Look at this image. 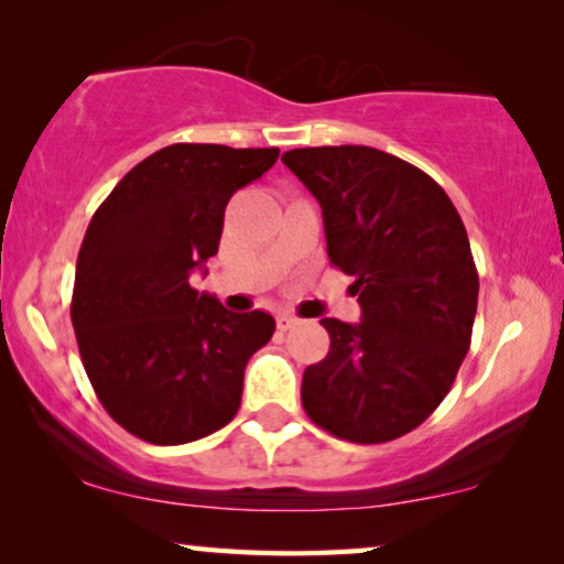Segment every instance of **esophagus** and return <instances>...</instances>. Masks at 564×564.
Listing matches in <instances>:
<instances>
[{"instance_id": "esophagus-1", "label": "esophagus", "mask_w": 564, "mask_h": 564, "mask_svg": "<svg viewBox=\"0 0 564 564\" xmlns=\"http://www.w3.org/2000/svg\"><path fill=\"white\" fill-rule=\"evenodd\" d=\"M297 318H295V315H290V313H280V315H276V328H280V330H290L292 326H297Z\"/></svg>"}]
</instances>
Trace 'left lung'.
<instances>
[{"instance_id":"8db88e82","label":"left lung","mask_w":564,"mask_h":564,"mask_svg":"<svg viewBox=\"0 0 564 564\" xmlns=\"http://www.w3.org/2000/svg\"><path fill=\"white\" fill-rule=\"evenodd\" d=\"M282 161L321 203L328 259L361 305L359 323L321 321L330 349L305 369L303 408L346 442H392L436 411L473 341L480 280L465 223L392 153L321 145Z\"/></svg>"}]
</instances>
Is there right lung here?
Masks as SVG:
<instances>
[{"label":"right lung","mask_w":564,"mask_h":564,"mask_svg":"<svg viewBox=\"0 0 564 564\" xmlns=\"http://www.w3.org/2000/svg\"><path fill=\"white\" fill-rule=\"evenodd\" d=\"M280 149L166 145L122 176L84 236L72 297L82 365L105 411L149 444L210 436L241 405L243 369L274 334L189 284L218 253L236 189Z\"/></svg>","instance_id":"add662e5"}]
</instances>
